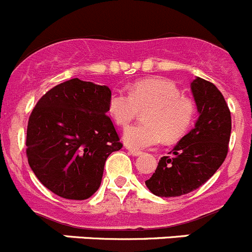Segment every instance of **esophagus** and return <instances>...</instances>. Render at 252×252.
I'll list each match as a JSON object with an SVG mask.
<instances>
[{"mask_svg": "<svg viewBox=\"0 0 252 252\" xmlns=\"http://www.w3.org/2000/svg\"><path fill=\"white\" fill-rule=\"evenodd\" d=\"M128 153L132 156H135V157H138V156L142 155V152L141 151H136V150H131V148H128Z\"/></svg>", "mask_w": 252, "mask_h": 252, "instance_id": "obj_1", "label": "esophagus"}]
</instances>
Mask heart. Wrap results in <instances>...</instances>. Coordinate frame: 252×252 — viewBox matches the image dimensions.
Wrapping results in <instances>:
<instances>
[{
    "label": "heart",
    "mask_w": 252,
    "mask_h": 252,
    "mask_svg": "<svg viewBox=\"0 0 252 252\" xmlns=\"http://www.w3.org/2000/svg\"><path fill=\"white\" fill-rule=\"evenodd\" d=\"M146 111V124L133 125L124 132V142L133 150L153 147L164 140L181 138L193 124L195 106L182 96L173 83L163 79L137 81L131 93L115 90L109 97V112L117 125L127 126L140 111Z\"/></svg>",
    "instance_id": "b5f03b06"
}]
</instances>
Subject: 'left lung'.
<instances>
[{
	"mask_svg": "<svg viewBox=\"0 0 252 252\" xmlns=\"http://www.w3.org/2000/svg\"><path fill=\"white\" fill-rule=\"evenodd\" d=\"M190 90L199 117L145 182L155 195L179 196L195 190L219 169L227 155L231 116L221 93L196 76Z\"/></svg>",
	"mask_w": 252,
	"mask_h": 252,
	"instance_id": "left-lung-1",
	"label": "left lung"
}]
</instances>
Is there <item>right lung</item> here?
Wrapping results in <instances>:
<instances>
[{
	"mask_svg": "<svg viewBox=\"0 0 252 252\" xmlns=\"http://www.w3.org/2000/svg\"><path fill=\"white\" fill-rule=\"evenodd\" d=\"M111 90L75 78L45 93L30 116L27 157L40 183L65 199H88L122 143L107 116Z\"/></svg>",
	"mask_w": 252,
	"mask_h": 252,
	"instance_id": "obj_1",
	"label": "right lung"
}]
</instances>
